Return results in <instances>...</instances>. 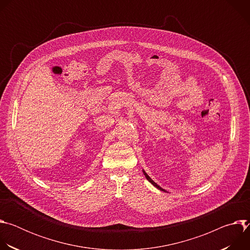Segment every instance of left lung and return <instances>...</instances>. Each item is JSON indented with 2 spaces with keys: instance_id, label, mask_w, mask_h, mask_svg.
<instances>
[{
  "instance_id": "obj_1",
  "label": "left lung",
  "mask_w": 250,
  "mask_h": 250,
  "mask_svg": "<svg viewBox=\"0 0 250 250\" xmlns=\"http://www.w3.org/2000/svg\"><path fill=\"white\" fill-rule=\"evenodd\" d=\"M144 173H145V175H146V179H147V180H148V181H149L153 186H155L157 189H159V190H161V191H164L162 188H160V187H159V186H158V185H157V184H156V183L151 179V178H150V177H149V176H148L145 171H144ZM164 192H165V191H164Z\"/></svg>"
}]
</instances>
